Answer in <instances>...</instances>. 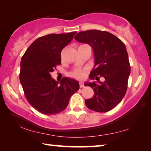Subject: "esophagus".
Returning a JSON list of instances; mask_svg holds the SVG:
<instances>
[{
    "label": "esophagus",
    "mask_w": 151,
    "mask_h": 151,
    "mask_svg": "<svg viewBox=\"0 0 151 151\" xmlns=\"http://www.w3.org/2000/svg\"><path fill=\"white\" fill-rule=\"evenodd\" d=\"M79 84H80V88H84V82H79Z\"/></svg>",
    "instance_id": "esophagus-1"
}]
</instances>
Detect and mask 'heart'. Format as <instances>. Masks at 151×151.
<instances>
[{
  "label": "heart",
  "instance_id": "1",
  "mask_svg": "<svg viewBox=\"0 0 151 151\" xmlns=\"http://www.w3.org/2000/svg\"><path fill=\"white\" fill-rule=\"evenodd\" d=\"M70 76L78 79H83L85 76V70L84 69H76L70 73Z\"/></svg>",
  "mask_w": 151,
  "mask_h": 151
}]
</instances>
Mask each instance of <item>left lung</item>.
I'll return each instance as SVG.
<instances>
[{"instance_id": "1", "label": "left lung", "mask_w": 151, "mask_h": 151, "mask_svg": "<svg viewBox=\"0 0 151 151\" xmlns=\"http://www.w3.org/2000/svg\"><path fill=\"white\" fill-rule=\"evenodd\" d=\"M75 39L88 43L93 50L95 65L89 78L97 82H85L94 91L93 97L85 101L86 105L97 112H107L122 101L127 90L130 65L124 43L106 31L90 30L80 32ZM102 78V81L99 80Z\"/></svg>"}]
</instances>
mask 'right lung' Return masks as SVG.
<instances>
[{"instance_id":"obj_1","label":"right lung","mask_w":151,"mask_h":151,"mask_svg":"<svg viewBox=\"0 0 151 151\" xmlns=\"http://www.w3.org/2000/svg\"><path fill=\"white\" fill-rule=\"evenodd\" d=\"M76 32L51 34L40 37L28 48L21 61L19 79L28 102L45 115L63 111L70 98L79 89L75 80L64 77L57 82L51 77L61 64V52L73 39Z\"/></svg>"}]
</instances>
